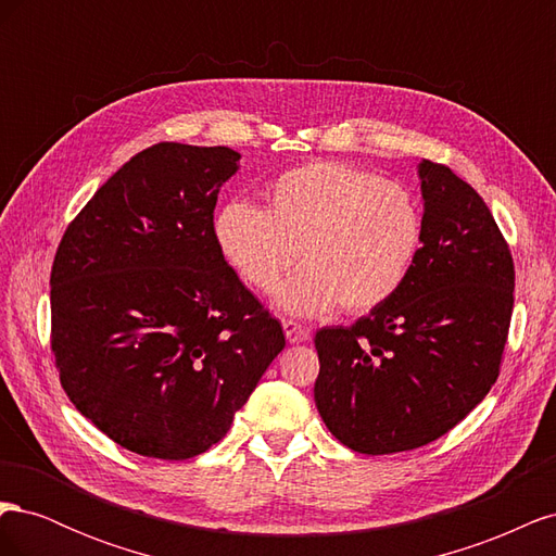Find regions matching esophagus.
Wrapping results in <instances>:
<instances>
[{"mask_svg": "<svg viewBox=\"0 0 556 556\" xmlns=\"http://www.w3.org/2000/svg\"><path fill=\"white\" fill-rule=\"evenodd\" d=\"M282 331H285V339H288L290 343L308 341V329L292 323V319H282Z\"/></svg>", "mask_w": 556, "mask_h": 556, "instance_id": "obj_1", "label": "esophagus"}]
</instances>
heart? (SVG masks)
Returning a JSON list of instances; mask_svg holds the SVG:
<instances>
[{
    "label": "heart",
    "mask_w": 556,
    "mask_h": 556,
    "mask_svg": "<svg viewBox=\"0 0 556 556\" xmlns=\"http://www.w3.org/2000/svg\"><path fill=\"white\" fill-rule=\"evenodd\" d=\"M215 245L250 290L271 292L296 262L304 268L276 292V306L317 317L341 304L368 313L408 280L422 250L417 199L396 182L343 162H311L280 174L266 208L233 199L215 215Z\"/></svg>",
    "instance_id": "obj_1"
}]
</instances>
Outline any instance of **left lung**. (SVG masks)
Listing matches in <instances>:
<instances>
[{
	"label": "left lung",
	"mask_w": 556,
	"mask_h": 556,
	"mask_svg": "<svg viewBox=\"0 0 556 556\" xmlns=\"http://www.w3.org/2000/svg\"><path fill=\"white\" fill-rule=\"evenodd\" d=\"M425 241L403 288L352 327L315 333V406L350 450L394 454L441 439L492 390L515 266L482 197L445 164L417 166Z\"/></svg>",
	"instance_id": "8db88e82"
}]
</instances>
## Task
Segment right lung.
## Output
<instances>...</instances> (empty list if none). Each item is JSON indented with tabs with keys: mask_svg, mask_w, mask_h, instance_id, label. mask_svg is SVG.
Returning a JSON list of instances; mask_svg holds the SVG:
<instances>
[{
	"mask_svg": "<svg viewBox=\"0 0 556 556\" xmlns=\"http://www.w3.org/2000/svg\"><path fill=\"white\" fill-rule=\"evenodd\" d=\"M225 146L157 143L94 192L50 271V348L76 410L143 457L190 459L229 431L285 348L213 237Z\"/></svg>",
	"mask_w": 556,
	"mask_h": 556,
	"instance_id": "obj_1",
	"label": "right lung"
}]
</instances>
